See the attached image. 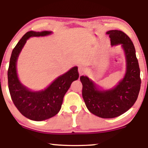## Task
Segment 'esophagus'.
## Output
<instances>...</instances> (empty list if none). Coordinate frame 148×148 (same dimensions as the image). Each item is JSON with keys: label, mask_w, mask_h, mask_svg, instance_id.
Here are the masks:
<instances>
[{"label": "esophagus", "mask_w": 148, "mask_h": 148, "mask_svg": "<svg viewBox=\"0 0 148 148\" xmlns=\"http://www.w3.org/2000/svg\"><path fill=\"white\" fill-rule=\"evenodd\" d=\"M85 68L84 66H79L78 68V71H79V73L80 75H84L85 73Z\"/></svg>", "instance_id": "obj_1"}]
</instances>
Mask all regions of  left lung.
<instances>
[{"instance_id":"1","label":"left lung","mask_w":148,"mask_h":148,"mask_svg":"<svg viewBox=\"0 0 148 148\" xmlns=\"http://www.w3.org/2000/svg\"><path fill=\"white\" fill-rule=\"evenodd\" d=\"M106 34L112 46L121 44L126 57V73L115 88L100 90L87 76H81L82 96L86 107L100 118L112 119L127 112L136 102L141 87L140 69L132 41L119 30H110Z\"/></svg>"}]
</instances>
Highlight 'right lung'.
Masks as SVG:
<instances>
[{
  "mask_svg": "<svg viewBox=\"0 0 148 148\" xmlns=\"http://www.w3.org/2000/svg\"><path fill=\"white\" fill-rule=\"evenodd\" d=\"M52 32L26 33L14 48L8 69V85L12 100L18 110L26 118L41 121L55 116L61 108L64 94L72 82L79 78L77 66H74L56 79L44 90L33 92L22 85L17 73V60L22 48L30 37L50 35Z\"/></svg>",
  "mask_w": 148,
  "mask_h": 148,
  "instance_id": "right-lung-1",
  "label": "right lung"
}]
</instances>
